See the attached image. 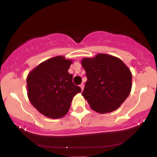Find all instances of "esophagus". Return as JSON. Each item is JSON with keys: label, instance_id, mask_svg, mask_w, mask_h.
<instances>
[{"label": "esophagus", "instance_id": "obj_1", "mask_svg": "<svg viewBox=\"0 0 157 157\" xmlns=\"http://www.w3.org/2000/svg\"><path fill=\"white\" fill-rule=\"evenodd\" d=\"M80 86V88H81V90H82H82H83V89H84V84L83 83H81Z\"/></svg>", "mask_w": 157, "mask_h": 157}]
</instances>
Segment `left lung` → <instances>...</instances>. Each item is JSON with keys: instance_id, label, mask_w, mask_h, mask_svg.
I'll return each mask as SVG.
<instances>
[{"instance_id": "obj_1", "label": "left lung", "mask_w": 157, "mask_h": 157, "mask_svg": "<svg viewBox=\"0 0 157 157\" xmlns=\"http://www.w3.org/2000/svg\"><path fill=\"white\" fill-rule=\"evenodd\" d=\"M87 81L82 95L90 107L100 113L117 109L128 97L132 87V74L114 56L98 54L81 61Z\"/></svg>"}]
</instances>
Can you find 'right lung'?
Segmentation results:
<instances>
[{"label": "right lung", "mask_w": 157, "mask_h": 157, "mask_svg": "<svg viewBox=\"0 0 157 157\" xmlns=\"http://www.w3.org/2000/svg\"><path fill=\"white\" fill-rule=\"evenodd\" d=\"M72 60L57 56L41 63L29 73L27 95L40 113L52 119L64 117L69 110L73 97L81 89L72 82L68 72Z\"/></svg>", "instance_id": "1"}]
</instances>
